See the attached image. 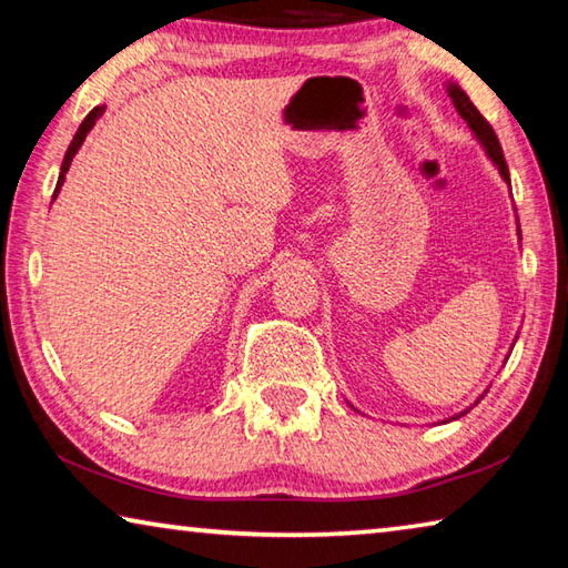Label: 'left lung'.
I'll return each mask as SVG.
<instances>
[{
    "mask_svg": "<svg viewBox=\"0 0 568 568\" xmlns=\"http://www.w3.org/2000/svg\"><path fill=\"white\" fill-rule=\"evenodd\" d=\"M446 90H448V98L454 100V108L458 110L460 118L466 120L470 132L476 134V140L480 142V148L486 150L488 160H491L494 165H496L498 175H501V178L508 182V187H511V178H508V165H506V160H504V150H501V145H498V138H496V132H494L491 124H488L484 114H480V112L474 108V102L468 100V94H466L464 90H460L456 82H448ZM518 237H521V230H518ZM476 403H478V400H476ZM464 413H468V410H460L458 416H464ZM458 416H454V418H458Z\"/></svg>",
    "mask_w": 568,
    "mask_h": 568,
    "instance_id": "left-lung-1",
    "label": "left lung"
}]
</instances>
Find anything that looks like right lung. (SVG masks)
Here are the masks:
<instances>
[{"mask_svg":"<svg viewBox=\"0 0 568 568\" xmlns=\"http://www.w3.org/2000/svg\"><path fill=\"white\" fill-rule=\"evenodd\" d=\"M102 112H104V104H102V108H94V110L88 114V118L82 120L80 130L74 132V138H72V142H70V148H67V152H64L62 170H60V178H57V187H54V197H57V192H60V187L64 185V175H67V170H70V165H72V158L77 155V150L82 148V142H84V138H88V132L94 128V122H98V120L102 118Z\"/></svg>","mask_w":568,"mask_h":568,"instance_id":"right-lung-1","label":"right lung"}]
</instances>
